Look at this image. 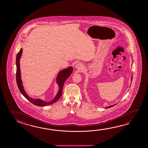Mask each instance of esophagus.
I'll use <instances>...</instances> for the list:
<instances>
[{
	"label": "esophagus",
	"mask_w": 148,
	"mask_h": 148,
	"mask_svg": "<svg viewBox=\"0 0 148 148\" xmlns=\"http://www.w3.org/2000/svg\"><path fill=\"white\" fill-rule=\"evenodd\" d=\"M82 66H83V64L81 62H79V63H77L76 65H75V68L76 69H82Z\"/></svg>",
	"instance_id": "esophagus-1"
}]
</instances>
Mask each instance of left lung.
I'll return each mask as SVG.
<instances>
[{
	"mask_svg": "<svg viewBox=\"0 0 148 148\" xmlns=\"http://www.w3.org/2000/svg\"><path fill=\"white\" fill-rule=\"evenodd\" d=\"M132 79H133V75H132V78H131V80L132 81ZM116 104L112 105H110V106H109L106 107H105V108H110V107H112L114 106V105H116Z\"/></svg>",
	"mask_w": 148,
	"mask_h": 148,
	"instance_id": "left-lung-1",
	"label": "left lung"
}]
</instances>
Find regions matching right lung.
Segmentation results:
<instances>
[{
	"label": "right lung",
	"mask_w": 148,
	"mask_h": 148,
	"mask_svg": "<svg viewBox=\"0 0 148 148\" xmlns=\"http://www.w3.org/2000/svg\"><path fill=\"white\" fill-rule=\"evenodd\" d=\"M23 53V49H20V51L18 53L16 58V83H17V87L20 91L21 93L24 95L25 98H26L28 101L32 103V104L38 106H45L47 105L52 104L56 101L58 100L61 97L62 93V88L64 82L66 80L71 74L72 73L73 71V67L69 66V68H66L61 70L57 74L56 78V82L58 85L59 91L56 97L53 98V99L50 102H45L43 100L39 99H34L33 98L29 97L27 95V93L25 91L24 88L23 86L22 79H21V69H20V58L22 56Z\"/></svg>",
	"instance_id": "add662e5"
}]
</instances>
